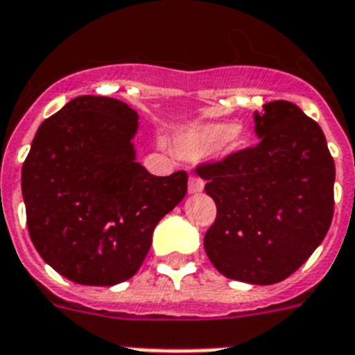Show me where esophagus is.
<instances>
[{"mask_svg": "<svg viewBox=\"0 0 355 355\" xmlns=\"http://www.w3.org/2000/svg\"><path fill=\"white\" fill-rule=\"evenodd\" d=\"M187 189H189V193H191V195H195V193H200L202 189H204V180L198 177H191L189 178V186H187Z\"/></svg>", "mask_w": 355, "mask_h": 355, "instance_id": "esophagus-1", "label": "esophagus"}]
</instances>
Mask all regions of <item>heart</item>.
I'll list each match as a JSON object with an SVG mask.
<instances>
[{
  "instance_id": "b5f03b06",
  "label": "heart",
  "mask_w": 355,
  "mask_h": 355,
  "mask_svg": "<svg viewBox=\"0 0 355 355\" xmlns=\"http://www.w3.org/2000/svg\"><path fill=\"white\" fill-rule=\"evenodd\" d=\"M247 137L231 122H205L195 124L178 133L175 151L186 160H200L222 150L236 153L247 148Z\"/></svg>"
}]
</instances>
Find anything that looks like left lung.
Returning a JSON list of instances; mask_svg holds the SVG:
<instances>
[{
	"instance_id": "8db88e82",
	"label": "left lung",
	"mask_w": 355,
	"mask_h": 355,
	"mask_svg": "<svg viewBox=\"0 0 355 355\" xmlns=\"http://www.w3.org/2000/svg\"><path fill=\"white\" fill-rule=\"evenodd\" d=\"M254 132L252 148L196 166L216 204L204 247L225 278L272 285L329 233L336 166L320 124L288 101L263 104Z\"/></svg>"
}]
</instances>
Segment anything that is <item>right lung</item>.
<instances>
[{
  "mask_svg": "<svg viewBox=\"0 0 355 355\" xmlns=\"http://www.w3.org/2000/svg\"><path fill=\"white\" fill-rule=\"evenodd\" d=\"M139 115L81 95L43 122L21 169L37 252L70 282L110 287L139 270L157 223L187 193V173L155 177L135 160Z\"/></svg>",
  "mask_w": 355,
  "mask_h": 355,
  "instance_id": "right-lung-1",
  "label": "right lung"
}]
</instances>
